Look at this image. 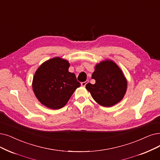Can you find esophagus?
Here are the masks:
<instances>
[{
  "mask_svg": "<svg viewBox=\"0 0 160 160\" xmlns=\"http://www.w3.org/2000/svg\"><path fill=\"white\" fill-rule=\"evenodd\" d=\"M87 82H88V81H86L85 82H82L81 83V85L82 87H85V85L87 84Z\"/></svg>",
  "mask_w": 160,
  "mask_h": 160,
  "instance_id": "1",
  "label": "esophagus"
}]
</instances>
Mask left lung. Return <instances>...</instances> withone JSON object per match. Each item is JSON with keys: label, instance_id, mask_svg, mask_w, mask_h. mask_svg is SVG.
Wrapping results in <instances>:
<instances>
[{"label": "left lung", "instance_id": "8db88e82", "mask_svg": "<svg viewBox=\"0 0 160 160\" xmlns=\"http://www.w3.org/2000/svg\"><path fill=\"white\" fill-rule=\"evenodd\" d=\"M92 78L95 79V84L88 82L85 87L100 105L111 107L124 97L127 82L122 71L113 61H102L96 65Z\"/></svg>", "mask_w": 160, "mask_h": 160}]
</instances>
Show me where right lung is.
Here are the masks:
<instances>
[{
  "label": "right lung",
  "mask_w": 160,
  "mask_h": 160,
  "mask_svg": "<svg viewBox=\"0 0 160 160\" xmlns=\"http://www.w3.org/2000/svg\"><path fill=\"white\" fill-rule=\"evenodd\" d=\"M69 62L59 57L44 62L36 71L32 87L37 99L53 110L64 106L80 87L73 73L68 71Z\"/></svg>",
  "instance_id": "obj_1"
}]
</instances>
